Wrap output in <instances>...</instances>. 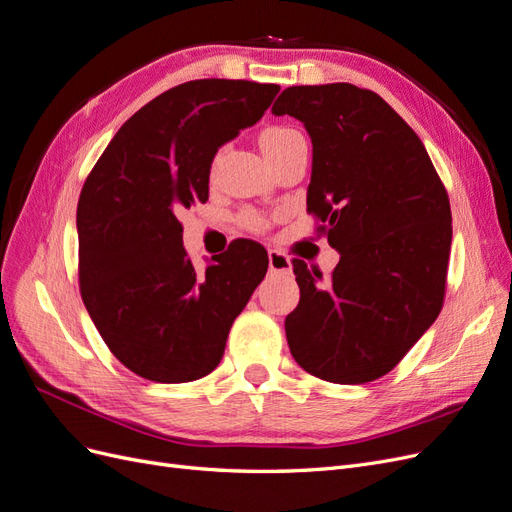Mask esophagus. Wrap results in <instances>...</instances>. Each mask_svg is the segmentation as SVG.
I'll return each mask as SVG.
<instances>
[{"mask_svg": "<svg viewBox=\"0 0 512 512\" xmlns=\"http://www.w3.org/2000/svg\"><path fill=\"white\" fill-rule=\"evenodd\" d=\"M269 271L271 273H290L292 271V262L284 252L271 250L269 252Z\"/></svg>", "mask_w": 512, "mask_h": 512, "instance_id": "34e87169", "label": "esophagus"}]
</instances>
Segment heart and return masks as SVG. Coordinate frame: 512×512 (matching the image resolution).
Segmentation results:
<instances>
[{"label":"heart","instance_id":"1","mask_svg":"<svg viewBox=\"0 0 512 512\" xmlns=\"http://www.w3.org/2000/svg\"><path fill=\"white\" fill-rule=\"evenodd\" d=\"M297 138H303V134L299 130L288 128V126H271L267 130H262V134H260V149L267 156V160L271 162L273 158L280 156V153L288 145H292L294 141H297ZM239 222L247 230H254V232H260V230L267 228V218H265V215H260L258 211H252V209L243 211Z\"/></svg>","mask_w":512,"mask_h":512}]
</instances>
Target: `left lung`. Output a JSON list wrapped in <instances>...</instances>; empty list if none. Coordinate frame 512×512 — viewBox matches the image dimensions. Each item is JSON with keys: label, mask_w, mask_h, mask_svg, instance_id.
<instances>
[{"label": "left lung", "mask_w": 512, "mask_h": 512, "mask_svg": "<svg viewBox=\"0 0 512 512\" xmlns=\"http://www.w3.org/2000/svg\"><path fill=\"white\" fill-rule=\"evenodd\" d=\"M273 115L299 119L314 145L307 213L339 252L329 284L294 258L301 299L286 316L290 352L335 384L378 380L438 318L453 222L421 138L369 89L288 87Z\"/></svg>", "instance_id": "left-lung-1"}]
</instances>
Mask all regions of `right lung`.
Wrapping results in <instances>:
<instances>
[{
	"mask_svg": "<svg viewBox=\"0 0 512 512\" xmlns=\"http://www.w3.org/2000/svg\"><path fill=\"white\" fill-rule=\"evenodd\" d=\"M280 85L200 79L136 111L81 190L79 288L117 361L179 384L220 365L228 331L267 275L269 256L237 239L196 273L177 215L209 200L218 149L265 115Z\"/></svg>",
	"mask_w": 512,
	"mask_h": 512,
	"instance_id": "add662e5",
	"label": "right lung"
}]
</instances>
